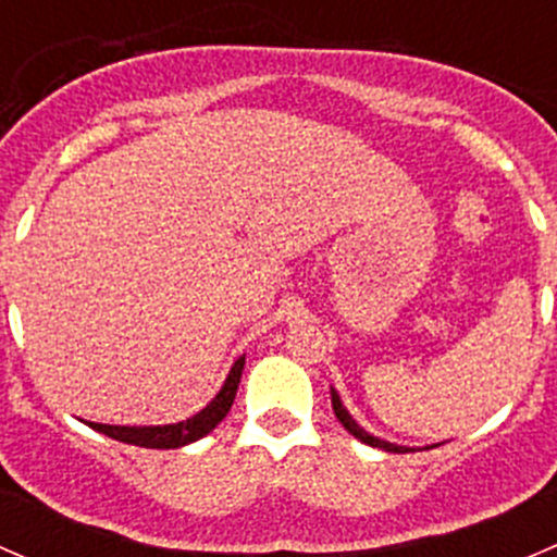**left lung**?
I'll return each mask as SVG.
<instances>
[{
    "instance_id": "8db88e82",
    "label": "left lung",
    "mask_w": 557,
    "mask_h": 557,
    "mask_svg": "<svg viewBox=\"0 0 557 557\" xmlns=\"http://www.w3.org/2000/svg\"><path fill=\"white\" fill-rule=\"evenodd\" d=\"M331 407H334V414H336V420H339V423L345 425V429L350 431V434L356 436V440H361L363 445L380 447V450H387V453H409V447H398V445H391V442H385V440H377V436L367 434V431H363L361 425H358L356 420L350 418V412H347V409H345V404H342L339 393H336L334 387H331Z\"/></svg>"
}]
</instances>
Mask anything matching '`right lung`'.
I'll return each mask as SVG.
<instances>
[{
	"mask_svg": "<svg viewBox=\"0 0 557 557\" xmlns=\"http://www.w3.org/2000/svg\"><path fill=\"white\" fill-rule=\"evenodd\" d=\"M245 369V356L237 358L228 372L226 383H223L221 393L207 404L201 412H196L194 418L183 420V423L172 425H104V423H88L99 434L110 436V440L126 442V445L137 447H150V450H174V447L190 445V442L201 440V436L210 434L218 423L228 414L232 409L234 396H237L239 377H243Z\"/></svg>",
	"mask_w": 557,
	"mask_h": 557,
	"instance_id": "obj_1",
	"label": "right lung"
}]
</instances>
